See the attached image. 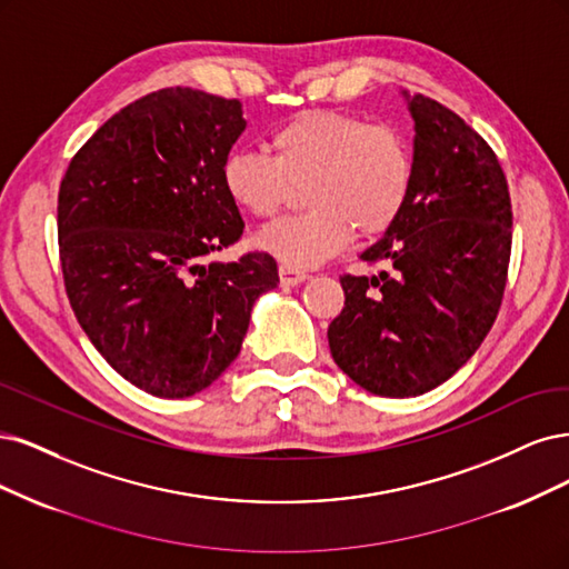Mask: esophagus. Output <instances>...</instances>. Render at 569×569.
<instances>
[{
  "label": "esophagus",
  "mask_w": 569,
  "mask_h": 569,
  "mask_svg": "<svg viewBox=\"0 0 569 569\" xmlns=\"http://www.w3.org/2000/svg\"><path fill=\"white\" fill-rule=\"evenodd\" d=\"M279 279H281L283 286H298V283H302V281L309 279V273L302 271V269L290 267V264H281V267H279Z\"/></svg>",
  "instance_id": "obj_1"
}]
</instances>
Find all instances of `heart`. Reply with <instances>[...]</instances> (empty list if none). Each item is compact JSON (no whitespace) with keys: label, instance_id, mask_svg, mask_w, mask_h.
I'll return each mask as SVG.
<instances>
[{"label":"heart","instance_id":"obj_1","mask_svg":"<svg viewBox=\"0 0 569 569\" xmlns=\"http://www.w3.org/2000/svg\"><path fill=\"white\" fill-rule=\"evenodd\" d=\"M271 156L231 151L222 184L254 219H277L302 187L309 210L260 236V246L290 267H317L347 248L357 231H388L407 208L413 184L409 141L388 124L359 116L307 111L273 130Z\"/></svg>","mask_w":569,"mask_h":569}]
</instances>
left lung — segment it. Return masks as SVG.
Returning a JSON list of instances; mask_svg holds the SVG:
<instances>
[{
	"mask_svg": "<svg viewBox=\"0 0 569 569\" xmlns=\"http://www.w3.org/2000/svg\"><path fill=\"white\" fill-rule=\"evenodd\" d=\"M413 184L407 208L361 252L385 264L340 277L328 326L340 369L378 397H418L449 380L497 321L510 262L508 181L489 143L447 106L409 97Z\"/></svg>",
	"mask_w": 569,
	"mask_h": 569,
	"instance_id": "obj_1",
	"label": "left lung"
}]
</instances>
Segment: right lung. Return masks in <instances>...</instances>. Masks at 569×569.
<instances>
[{"instance_id": "add662e5", "label": "right lung", "mask_w": 569, "mask_h": 569, "mask_svg": "<svg viewBox=\"0 0 569 569\" xmlns=\"http://www.w3.org/2000/svg\"><path fill=\"white\" fill-rule=\"evenodd\" d=\"M243 130L238 99L158 89L106 120L61 181L70 307L101 357L153 397L184 399L222 376L254 300L279 283L267 252L206 262L246 229L222 184Z\"/></svg>"}]
</instances>
